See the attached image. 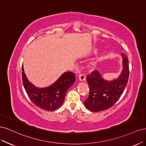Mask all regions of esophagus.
<instances>
[{
    "label": "esophagus",
    "mask_w": 146,
    "mask_h": 146,
    "mask_svg": "<svg viewBox=\"0 0 146 146\" xmlns=\"http://www.w3.org/2000/svg\"><path fill=\"white\" fill-rule=\"evenodd\" d=\"M78 78H79V80H80V81L81 82H83L86 80V76L84 74H80L78 76Z\"/></svg>",
    "instance_id": "34e87169"
}]
</instances>
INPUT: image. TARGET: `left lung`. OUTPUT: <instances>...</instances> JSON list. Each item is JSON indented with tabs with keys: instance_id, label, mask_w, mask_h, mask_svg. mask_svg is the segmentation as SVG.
Segmentation results:
<instances>
[{
	"instance_id": "obj_1",
	"label": "left lung",
	"mask_w": 146,
	"mask_h": 146,
	"mask_svg": "<svg viewBox=\"0 0 146 146\" xmlns=\"http://www.w3.org/2000/svg\"><path fill=\"white\" fill-rule=\"evenodd\" d=\"M123 69L121 76L113 81L104 80L97 70L88 74L86 81L90 88V94L85 100L86 108L92 112L106 110L114 105L122 94L129 77L128 58L122 54Z\"/></svg>"
}]
</instances>
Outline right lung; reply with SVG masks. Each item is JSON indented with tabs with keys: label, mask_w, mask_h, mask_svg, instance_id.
I'll return each mask as SVG.
<instances>
[{
	"label": "right lung",
	"mask_w": 146,
	"mask_h": 146,
	"mask_svg": "<svg viewBox=\"0 0 146 146\" xmlns=\"http://www.w3.org/2000/svg\"><path fill=\"white\" fill-rule=\"evenodd\" d=\"M22 70L23 83L29 98L35 105L47 111H55L62 105L66 92L76 80L75 74L72 72H67L52 85L45 88H38L29 82L24 73L23 66Z\"/></svg>",
	"instance_id": "1"
}]
</instances>
